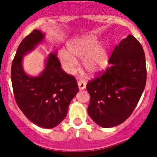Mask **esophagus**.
<instances>
[{
	"label": "esophagus",
	"mask_w": 157,
	"mask_h": 157,
	"mask_svg": "<svg viewBox=\"0 0 157 157\" xmlns=\"http://www.w3.org/2000/svg\"><path fill=\"white\" fill-rule=\"evenodd\" d=\"M78 86L79 90H84L86 86V82L85 81H82V80H79L78 82Z\"/></svg>",
	"instance_id": "1"
}]
</instances>
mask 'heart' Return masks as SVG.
<instances>
[{
	"instance_id": "heart-1",
	"label": "heart",
	"mask_w": 157,
	"mask_h": 157,
	"mask_svg": "<svg viewBox=\"0 0 157 157\" xmlns=\"http://www.w3.org/2000/svg\"><path fill=\"white\" fill-rule=\"evenodd\" d=\"M67 50L59 54V58L66 70L72 71L77 63L75 56L84 58L83 66L89 74L94 75L104 71L109 66V52L105 46H99V41L94 36L80 37L70 41Z\"/></svg>"
}]
</instances>
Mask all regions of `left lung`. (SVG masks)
Returning a JSON list of instances; mask_svg holds the SVG:
<instances>
[{
  "label": "left lung",
  "mask_w": 157,
  "mask_h": 157,
  "mask_svg": "<svg viewBox=\"0 0 157 157\" xmlns=\"http://www.w3.org/2000/svg\"><path fill=\"white\" fill-rule=\"evenodd\" d=\"M109 63L111 67L86 85L89 116L105 128L120 125L131 115L144 91L147 74L143 48L130 34L116 45Z\"/></svg>",
  "instance_id": "left-lung-1"
}]
</instances>
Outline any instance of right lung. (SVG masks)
Here are the masks:
<instances>
[{
	"instance_id": "obj_1",
	"label": "right lung",
	"mask_w": 157,
	"mask_h": 157,
	"mask_svg": "<svg viewBox=\"0 0 157 157\" xmlns=\"http://www.w3.org/2000/svg\"><path fill=\"white\" fill-rule=\"evenodd\" d=\"M44 37V33L34 29L21 41L12 61L11 78L15 99L25 116L38 127L50 129L64 120L78 87L74 76L61 69L56 52L48 55L39 75L30 76L24 71L23 57Z\"/></svg>"
}]
</instances>
